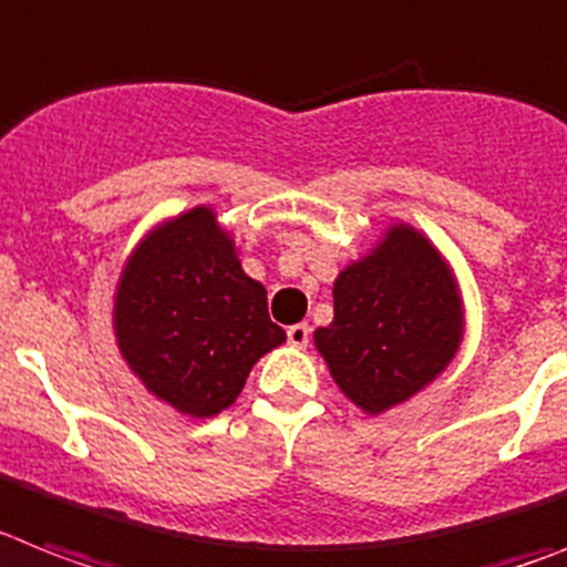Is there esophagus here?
Returning <instances> with one entry per match:
<instances>
[{"label": "esophagus", "mask_w": 567, "mask_h": 567, "mask_svg": "<svg viewBox=\"0 0 567 567\" xmlns=\"http://www.w3.org/2000/svg\"><path fill=\"white\" fill-rule=\"evenodd\" d=\"M287 341L292 343V347H298V350H303L309 343V327L307 323H292L287 330Z\"/></svg>", "instance_id": "1"}]
</instances>
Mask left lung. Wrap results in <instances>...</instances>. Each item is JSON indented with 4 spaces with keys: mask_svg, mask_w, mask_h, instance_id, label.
<instances>
[{
    "mask_svg": "<svg viewBox=\"0 0 567 567\" xmlns=\"http://www.w3.org/2000/svg\"><path fill=\"white\" fill-rule=\"evenodd\" d=\"M332 301L336 318L316 332V347L343 395L372 415L430 384L462 341L453 272L404 224L338 275Z\"/></svg>",
    "mask_w": 567,
    "mask_h": 567,
    "instance_id": "left-lung-1",
    "label": "left lung"
}]
</instances>
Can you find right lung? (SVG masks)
<instances>
[{
	"mask_svg": "<svg viewBox=\"0 0 567 567\" xmlns=\"http://www.w3.org/2000/svg\"><path fill=\"white\" fill-rule=\"evenodd\" d=\"M117 343L157 399L195 419L226 410L260 355L287 341L266 289L240 269L235 240L206 206L134 249L114 301Z\"/></svg>",
	"mask_w": 567,
	"mask_h": 567,
	"instance_id": "add662e5",
	"label": "right lung"
}]
</instances>
